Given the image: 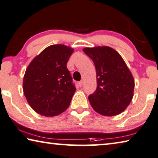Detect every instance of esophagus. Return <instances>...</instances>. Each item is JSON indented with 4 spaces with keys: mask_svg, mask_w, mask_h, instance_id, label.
Wrapping results in <instances>:
<instances>
[{
    "mask_svg": "<svg viewBox=\"0 0 158 158\" xmlns=\"http://www.w3.org/2000/svg\"><path fill=\"white\" fill-rule=\"evenodd\" d=\"M79 87H81L82 86H83V81H81L79 82Z\"/></svg>",
    "mask_w": 158,
    "mask_h": 158,
    "instance_id": "obj_1",
    "label": "esophagus"
}]
</instances>
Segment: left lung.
Returning a JSON list of instances; mask_svg holds the SVG:
<instances>
[{
	"mask_svg": "<svg viewBox=\"0 0 158 158\" xmlns=\"http://www.w3.org/2000/svg\"><path fill=\"white\" fill-rule=\"evenodd\" d=\"M96 70L97 88L89 100L95 111L103 116L124 112L134 96V79L124 59L109 46L84 48Z\"/></svg>",
	"mask_w": 158,
	"mask_h": 158,
	"instance_id": "obj_1",
	"label": "left lung"
}]
</instances>
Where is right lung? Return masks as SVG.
Here are the masks:
<instances>
[{
    "instance_id": "add662e5",
    "label": "right lung",
    "mask_w": 158,
    "mask_h": 158,
    "mask_svg": "<svg viewBox=\"0 0 158 158\" xmlns=\"http://www.w3.org/2000/svg\"><path fill=\"white\" fill-rule=\"evenodd\" d=\"M74 48L51 45L32 60L26 69L22 88L32 109L45 117H54L68 108L76 88L67 61Z\"/></svg>"
}]
</instances>
